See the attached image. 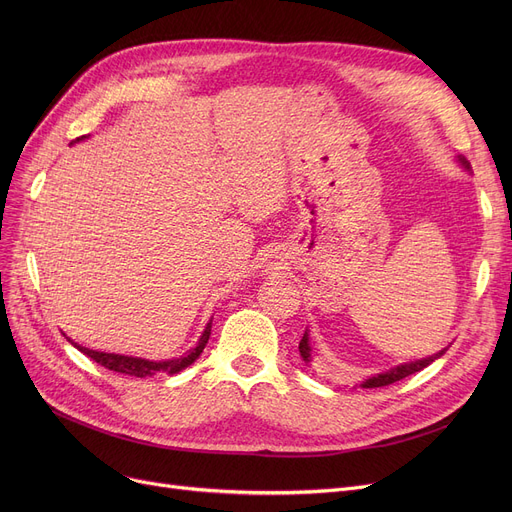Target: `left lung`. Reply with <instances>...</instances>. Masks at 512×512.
<instances>
[{
    "label": "left lung",
    "instance_id": "1",
    "mask_svg": "<svg viewBox=\"0 0 512 512\" xmlns=\"http://www.w3.org/2000/svg\"><path fill=\"white\" fill-rule=\"evenodd\" d=\"M461 161H463V164L467 166V161H465V159H461ZM299 351H301V357H303L305 361H309V359H311V346H309V334H307V332L303 334V340L299 342ZM444 351H446V348H444ZM444 351H442V353H438V355H434V357H427V359H421V361H413V363L398 365V367H394V369H390V371H386V373L373 375V378L365 380L361 386H363V388H382V386H390V384H394V382H398V380H405L407 375H413V373L421 371L423 367L432 365L436 359H440V357L444 355Z\"/></svg>",
    "mask_w": 512,
    "mask_h": 512
}]
</instances>
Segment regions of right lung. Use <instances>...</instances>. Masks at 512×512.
I'll return each mask as SVG.
<instances>
[{
    "label": "right lung",
    "mask_w": 512,
    "mask_h": 512,
    "mask_svg": "<svg viewBox=\"0 0 512 512\" xmlns=\"http://www.w3.org/2000/svg\"><path fill=\"white\" fill-rule=\"evenodd\" d=\"M83 139V137H80ZM78 141V139H76ZM209 334H211V321L207 324L199 344L193 348L191 353L180 357V359H172V361H147V359H137V357H124V355H114V353H99V351H91V348H85V346H78L74 344L80 353H85L87 357H91L95 363L103 365L105 369L110 371H116V373H124V375H134V378H147V375H153L157 371H168V373H178L182 371L184 367H188L191 363H195L199 359V355L203 353V348L209 340Z\"/></svg>",
    "instance_id": "add662e5"
}]
</instances>
